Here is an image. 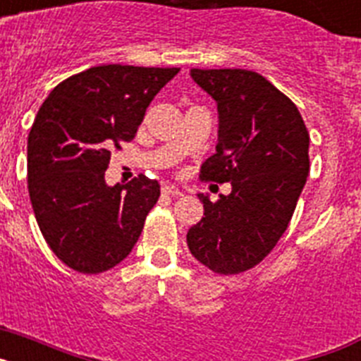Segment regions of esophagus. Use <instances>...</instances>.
Instances as JSON below:
<instances>
[{
	"mask_svg": "<svg viewBox=\"0 0 361 361\" xmlns=\"http://www.w3.org/2000/svg\"><path fill=\"white\" fill-rule=\"evenodd\" d=\"M162 195H168V197H180L183 195V191L178 190V188L175 186H170V184H164V186L161 188Z\"/></svg>",
	"mask_w": 361,
	"mask_h": 361,
	"instance_id": "obj_1",
	"label": "esophagus"
}]
</instances>
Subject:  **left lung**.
<instances>
[{
  "label": "left lung",
  "mask_w": 361,
  "mask_h": 361,
  "mask_svg": "<svg viewBox=\"0 0 361 361\" xmlns=\"http://www.w3.org/2000/svg\"><path fill=\"white\" fill-rule=\"evenodd\" d=\"M216 101L219 142L202 180L231 183L216 202L199 195L204 216L188 231L191 255L219 275L260 264L288 229L309 175V132L298 108L260 73L191 68Z\"/></svg>",
  "instance_id": "1"
}]
</instances>
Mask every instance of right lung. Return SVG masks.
<instances>
[{"instance_id": "right-lung-1", "label": "right lung", "mask_w": 361, "mask_h": 361, "mask_svg": "<svg viewBox=\"0 0 361 361\" xmlns=\"http://www.w3.org/2000/svg\"><path fill=\"white\" fill-rule=\"evenodd\" d=\"M178 68L92 66L50 92L28 133V195L37 226L70 269L97 275L128 257L161 195L157 180L104 183L111 149L130 142Z\"/></svg>"}]
</instances>
